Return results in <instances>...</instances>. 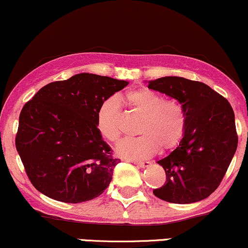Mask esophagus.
<instances>
[{
    "label": "esophagus",
    "mask_w": 248,
    "mask_h": 248,
    "mask_svg": "<svg viewBox=\"0 0 248 248\" xmlns=\"http://www.w3.org/2000/svg\"><path fill=\"white\" fill-rule=\"evenodd\" d=\"M135 166L142 168V169H146V168H149L152 166V162H135Z\"/></svg>",
    "instance_id": "esophagus-1"
}]
</instances>
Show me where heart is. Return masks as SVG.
<instances>
[{"instance_id": "heart-1", "label": "heart", "mask_w": 248, "mask_h": 248, "mask_svg": "<svg viewBox=\"0 0 248 248\" xmlns=\"http://www.w3.org/2000/svg\"><path fill=\"white\" fill-rule=\"evenodd\" d=\"M122 100L142 116L139 138L121 141L115 148L119 157L124 160H144L160 148L172 149L183 139L186 129V115L177 100L168 99L149 88H136L122 96ZM96 127L105 140L115 143L121 136V112L114 99L101 105L96 115Z\"/></svg>"}]
</instances>
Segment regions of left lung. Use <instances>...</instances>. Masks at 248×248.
<instances>
[{
	"label": "left lung",
	"mask_w": 248,
	"mask_h": 248,
	"mask_svg": "<svg viewBox=\"0 0 248 248\" xmlns=\"http://www.w3.org/2000/svg\"><path fill=\"white\" fill-rule=\"evenodd\" d=\"M148 88L177 100L186 115L183 139L157 161L167 181L154 195L175 204L203 201L220 184L237 150L231 105L207 85L182 77L150 80Z\"/></svg>",
	"instance_id": "1"
}]
</instances>
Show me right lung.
<instances>
[{"label":"right lung","mask_w":248,"mask_h":248,"mask_svg":"<svg viewBox=\"0 0 248 248\" xmlns=\"http://www.w3.org/2000/svg\"><path fill=\"white\" fill-rule=\"evenodd\" d=\"M126 80L79 73L45 85L19 114L16 149L32 186L47 197L81 203L100 196L120 162L96 127L99 108Z\"/></svg>","instance_id":"obj_1"}]
</instances>
